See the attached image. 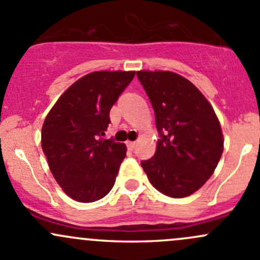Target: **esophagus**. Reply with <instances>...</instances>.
I'll return each instance as SVG.
<instances>
[{
    "label": "esophagus",
    "mask_w": 260,
    "mask_h": 260,
    "mask_svg": "<svg viewBox=\"0 0 260 260\" xmlns=\"http://www.w3.org/2000/svg\"><path fill=\"white\" fill-rule=\"evenodd\" d=\"M127 146H128V148L135 149V148H136V146H137V142H132V141H128V142H127Z\"/></svg>",
    "instance_id": "obj_1"
}]
</instances>
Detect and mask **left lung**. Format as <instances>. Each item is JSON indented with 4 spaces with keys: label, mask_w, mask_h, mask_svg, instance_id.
I'll list each match as a JSON object with an SVG mask.
<instances>
[{
    "label": "left lung",
    "mask_w": 260,
    "mask_h": 260,
    "mask_svg": "<svg viewBox=\"0 0 260 260\" xmlns=\"http://www.w3.org/2000/svg\"><path fill=\"white\" fill-rule=\"evenodd\" d=\"M161 140L141 162L149 182L170 198L192 195L214 174L224 151L220 122L204 94L186 78L166 70H140Z\"/></svg>",
    "instance_id": "left-lung-1"
}]
</instances>
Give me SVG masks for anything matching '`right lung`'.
<instances>
[{"label":"right lung","mask_w":260,"mask_h":260,"mask_svg":"<svg viewBox=\"0 0 260 260\" xmlns=\"http://www.w3.org/2000/svg\"><path fill=\"white\" fill-rule=\"evenodd\" d=\"M136 72L101 70L84 75L60 95L44 120L41 147L65 193L93 203L113 187L127 147L104 140L109 112Z\"/></svg>","instance_id":"right-lung-1"}]
</instances>
